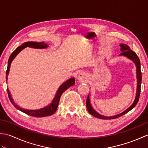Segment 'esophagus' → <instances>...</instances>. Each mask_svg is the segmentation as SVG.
<instances>
[{
  "label": "esophagus",
  "instance_id": "1",
  "mask_svg": "<svg viewBox=\"0 0 148 148\" xmlns=\"http://www.w3.org/2000/svg\"><path fill=\"white\" fill-rule=\"evenodd\" d=\"M86 75L83 73V72H80L79 74H78V75L76 77V79L78 81V82L82 83V82H85L86 81Z\"/></svg>",
  "mask_w": 148,
  "mask_h": 148
}]
</instances>
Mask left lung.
I'll return each instance as SVG.
<instances>
[{"label":"left lung","mask_w":148,"mask_h":148,"mask_svg":"<svg viewBox=\"0 0 148 148\" xmlns=\"http://www.w3.org/2000/svg\"><path fill=\"white\" fill-rule=\"evenodd\" d=\"M120 46V51H121V54L119 56H125V57H127V58L130 59V60L132 61L135 65H136V76H137V90H136V98L134 99V101L132 103L129 108L127 109L125 111L122 112L120 114H116L114 116H105L100 114L99 112H97L95 109H93L92 104H91L90 102V95H88L87 99H86V108L88 111L91 114L93 115L94 117L98 118L100 119H114L116 118L120 117V116L124 115L126 114L128 111H131L135 106L137 105V103L139 101V96H140V85H141V81H142V74H141V71H140V60L138 57L136 53L132 50L130 49V47L128 45H125V44H120L119 45Z\"/></svg>","instance_id":"obj_1"}]
</instances>
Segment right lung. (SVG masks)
Wrapping results in <instances>:
<instances>
[{"label":"right lung","mask_w":148,"mask_h":148,"mask_svg":"<svg viewBox=\"0 0 148 148\" xmlns=\"http://www.w3.org/2000/svg\"><path fill=\"white\" fill-rule=\"evenodd\" d=\"M27 47H30V48H36V49H46L48 48V45H47L45 42H26L22 44V45L18 47L12 53V54L10 55L8 60V68L7 71H6V82L8 81V75L9 73V70H10L11 64L12 60L14 59V58L18 55V54L21 51H22L23 49H25ZM75 84V79L74 77H71L70 79L67 80L64 83H62L57 90L54 98L52 100L51 102L49 103V105L44 107L43 108L39 109H36V110H30V109H25L22 108H20V106L16 104L14 102L13 99L11 95V92H9V90L8 89V93L9 100H10L11 102L13 104V106L15 107L17 109L20 110V111L23 112L25 114L30 115L31 116H34V117H45V116H51L53 114H54L55 111L57 109L58 103L60 101V99L62 94L64 93L65 91L68 89L69 87L73 86Z\"/></svg>","instance_id":"1"}]
</instances>
